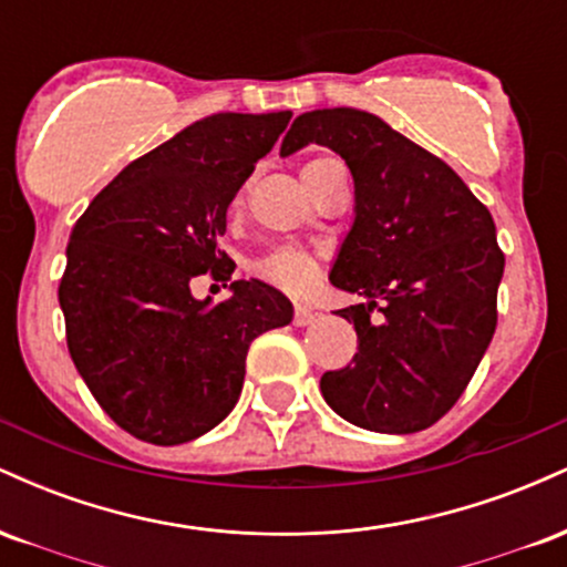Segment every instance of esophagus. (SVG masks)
Segmentation results:
<instances>
[{
	"mask_svg": "<svg viewBox=\"0 0 567 567\" xmlns=\"http://www.w3.org/2000/svg\"><path fill=\"white\" fill-rule=\"evenodd\" d=\"M315 309L306 303H296V315H292V322L298 324V328H303V324H311L315 322Z\"/></svg>",
	"mask_w": 567,
	"mask_h": 567,
	"instance_id": "34e87169",
	"label": "esophagus"
}]
</instances>
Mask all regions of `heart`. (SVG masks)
I'll list each match as a JSON object with an SVG mask.
<instances>
[{"mask_svg":"<svg viewBox=\"0 0 567 567\" xmlns=\"http://www.w3.org/2000/svg\"><path fill=\"white\" fill-rule=\"evenodd\" d=\"M330 165H333V159L322 157L303 162L301 178L309 192H315V188L320 186L322 175ZM256 275L279 290L301 292L315 282L317 275H320V261H317L315 252L306 250V247H275V250H269L266 256L258 258Z\"/></svg>","mask_w":567,"mask_h":567,"instance_id":"obj_1","label":"heart"}]
</instances>
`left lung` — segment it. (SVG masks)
<instances>
[{
  "mask_svg": "<svg viewBox=\"0 0 567 567\" xmlns=\"http://www.w3.org/2000/svg\"><path fill=\"white\" fill-rule=\"evenodd\" d=\"M309 143L341 154L354 178L330 282L368 298L338 311L354 322L357 354L322 375V396L354 426L421 432L458 402L496 333V224L445 162L375 114L306 112L279 154Z\"/></svg>",
  "mask_w": 567,
  "mask_h": 567,
  "instance_id": "left-lung-1",
  "label": "left lung"
}]
</instances>
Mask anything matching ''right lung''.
Returning <instances> with one entry per match:
<instances>
[{"mask_svg":"<svg viewBox=\"0 0 567 567\" xmlns=\"http://www.w3.org/2000/svg\"><path fill=\"white\" fill-rule=\"evenodd\" d=\"M290 112L213 114L122 171L71 229L58 288L66 343L97 405L152 445H181L237 405L252 338L292 320L261 279L213 306L192 279L229 282L226 210ZM226 288V285H224Z\"/></svg>","mask_w":567,"mask_h":567,"instance_id":"obj_1","label":"right lung"}]
</instances>
